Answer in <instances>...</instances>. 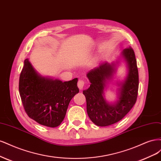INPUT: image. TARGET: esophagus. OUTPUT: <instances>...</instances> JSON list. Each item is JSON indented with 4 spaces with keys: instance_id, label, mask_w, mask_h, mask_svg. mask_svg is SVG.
<instances>
[{
    "instance_id": "1",
    "label": "esophagus",
    "mask_w": 161,
    "mask_h": 161,
    "mask_svg": "<svg viewBox=\"0 0 161 161\" xmlns=\"http://www.w3.org/2000/svg\"><path fill=\"white\" fill-rule=\"evenodd\" d=\"M84 85H85L84 81L83 80H79L78 83H77V86H78L79 89H80V90H81L83 89V87H84Z\"/></svg>"
}]
</instances>
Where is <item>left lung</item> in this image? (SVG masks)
Segmentation results:
<instances>
[{
	"label": "left lung",
	"mask_w": 161,
	"mask_h": 161,
	"mask_svg": "<svg viewBox=\"0 0 161 161\" xmlns=\"http://www.w3.org/2000/svg\"><path fill=\"white\" fill-rule=\"evenodd\" d=\"M126 61L128 73L126 78L120 84L118 100L114 103L104 97V88L108 80L112 79L116 71V64L103 62L87 74L91 84L83 91L86 96L87 112L96 125L107 126L121 120L135 104L138 90V71L134 50L124 49L121 53Z\"/></svg>",
	"instance_id": "obj_1"
}]
</instances>
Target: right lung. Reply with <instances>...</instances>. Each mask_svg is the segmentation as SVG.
Segmentation results:
<instances>
[{
    "mask_svg": "<svg viewBox=\"0 0 161 161\" xmlns=\"http://www.w3.org/2000/svg\"><path fill=\"white\" fill-rule=\"evenodd\" d=\"M77 83V78L63 82L41 75L26 59L19 85L26 113L41 125L58 126L64 120L71 100L79 92Z\"/></svg>",
    "mask_w": 161,
    "mask_h": 161,
    "instance_id": "1",
    "label": "right lung"
}]
</instances>
